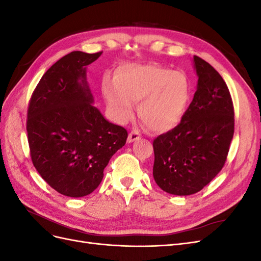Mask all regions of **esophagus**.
Masks as SVG:
<instances>
[{
  "mask_svg": "<svg viewBox=\"0 0 261 261\" xmlns=\"http://www.w3.org/2000/svg\"><path fill=\"white\" fill-rule=\"evenodd\" d=\"M140 137H141L140 136V133L138 130H136V129H134V130H132L129 133L127 141H128V143H133V141H136V140L140 139Z\"/></svg>",
  "mask_w": 261,
  "mask_h": 261,
  "instance_id": "esophagus-1",
  "label": "esophagus"
}]
</instances>
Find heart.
I'll use <instances>...</instances> for the list:
<instances>
[{
    "label": "heart",
    "mask_w": 261,
    "mask_h": 261,
    "mask_svg": "<svg viewBox=\"0 0 261 261\" xmlns=\"http://www.w3.org/2000/svg\"><path fill=\"white\" fill-rule=\"evenodd\" d=\"M105 99L118 122L128 121L134 102L138 114L153 132H168L185 115L192 93L187 75L180 70L147 64H127L117 69L115 82L105 81Z\"/></svg>",
    "instance_id": "1"
}]
</instances>
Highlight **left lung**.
I'll return each mask as SVG.
<instances>
[{"instance_id":"left-lung-1","label":"left lung","mask_w":261,"mask_h":261,"mask_svg":"<svg viewBox=\"0 0 261 261\" xmlns=\"http://www.w3.org/2000/svg\"><path fill=\"white\" fill-rule=\"evenodd\" d=\"M197 90L180 123L153 140V178L164 192L198 193L222 170L234 134V108L223 78L194 57Z\"/></svg>"}]
</instances>
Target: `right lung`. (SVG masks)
Masks as SVG:
<instances>
[{
  "instance_id": "1",
  "label": "right lung",
  "mask_w": 261,
  "mask_h": 261,
  "mask_svg": "<svg viewBox=\"0 0 261 261\" xmlns=\"http://www.w3.org/2000/svg\"><path fill=\"white\" fill-rule=\"evenodd\" d=\"M101 54H66L44 73L29 101L31 161L53 189L74 198L99 186L110 159L127 139V130L92 106L86 67Z\"/></svg>"
}]
</instances>
